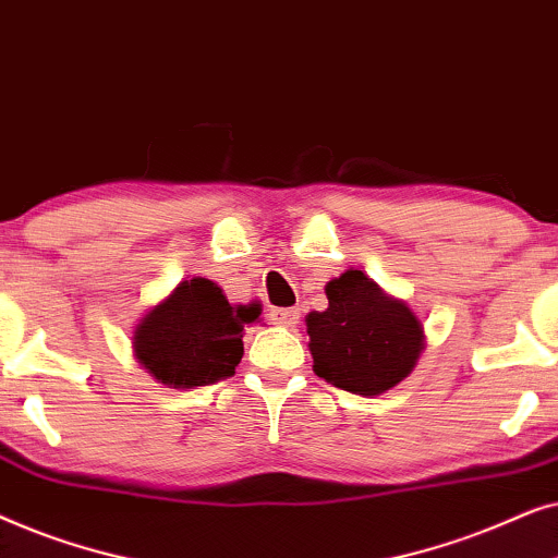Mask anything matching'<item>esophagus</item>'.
Returning a JSON list of instances; mask_svg holds the SVG:
<instances>
[{
    "label": "esophagus",
    "mask_w": 558,
    "mask_h": 558,
    "mask_svg": "<svg viewBox=\"0 0 558 558\" xmlns=\"http://www.w3.org/2000/svg\"><path fill=\"white\" fill-rule=\"evenodd\" d=\"M269 319H271V325L292 327V325H296V319H300V310H294V307H277V310L269 312Z\"/></svg>",
    "instance_id": "1"
}]
</instances>
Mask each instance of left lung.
<instances>
[{"label":"left lung","mask_w":558,"mask_h":558,"mask_svg":"<svg viewBox=\"0 0 558 558\" xmlns=\"http://www.w3.org/2000/svg\"><path fill=\"white\" fill-rule=\"evenodd\" d=\"M327 310L304 317L312 371L357 396H380L414 371L426 348L422 319L357 269L325 284Z\"/></svg>","instance_id":"8db88e82"}]
</instances>
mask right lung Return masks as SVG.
<instances>
[{
    "label": "right lung",
    "mask_w": 558,
    "mask_h": 558,
    "mask_svg": "<svg viewBox=\"0 0 558 558\" xmlns=\"http://www.w3.org/2000/svg\"><path fill=\"white\" fill-rule=\"evenodd\" d=\"M262 307L231 304L216 281L182 279L134 327V357L157 384L195 388L235 373L243 355V327Z\"/></svg>",
    "instance_id": "right-lung-1"
}]
</instances>
